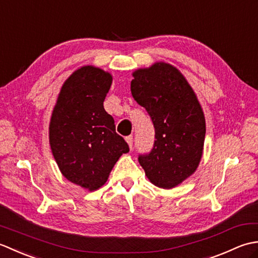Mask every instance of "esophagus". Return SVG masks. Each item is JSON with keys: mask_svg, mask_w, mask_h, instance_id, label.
Instances as JSON below:
<instances>
[{"mask_svg": "<svg viewBox=\"0 0 258 258\" xmlns=\"http://www.w3.org/2000/svg\"><path fill=\"white\" fill-rule=\"evenodd\" d=\"M125 141H126V143L128 144V146H130V149L132 150L133 149V136L132 135H130V136H127V138H125Z\"/></svg>", "mask_w": 258, "mask_h": 258, "instance_id": "1", "label": "esophagus"}]
</instances>
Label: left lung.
I'll use <instances>...</instances> for the list:
<instances>
[{
	"label": "left lung",
	"mask_w": 258,
	"mask_h": 258,
	"mask_svg": "<svg viewBox=\"0 0 258 258\" xmlns=\"http://www.w3.org/2000/svg\"><path fill=\"white\" fill-rule=\"evenodd\" d=\"M131 91L155 128L150 154L139 162L152 184L171 189L199 167L206 133L205 116L195 92L173 65L156 62L133 72Z\"/></svg>",
	"instance_id": "1"
}]
</instances>
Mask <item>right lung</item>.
<instances>
[{
  "mask_svg": "<svg viewBox=\"0 0 258 258\" xmlns=\"http://www.w3.org/2000/svg\"><path fill=\"white\" fill-rule=\"evenodd\" d=\"M112 81L111 73L93 65L74 71L61 87L48 127L63 176L90 191L106 183L115 163L130 151L104 109Z\"/></svg>",
  "mask_w": 258,
  "mask_h": 258,
  "instance_id": "right-lung-1",
  "label": "right lung"
}]
</instances>
